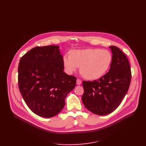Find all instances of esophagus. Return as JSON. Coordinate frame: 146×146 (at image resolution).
<instances>
[{
    "instance_id": "esophagus-1",
    "label": "esophagus",
    "mask_w": 146,
    "mask_h": 146,
    "mask_svg": "<svg viewBox=\"0 0 146 146\" xmlns=\"http://www.w3.org/2000/svg\"><path fill=\"white\" fill-rule=\"evenodd\" d=\"M81 83H82V81H81L80 79L77 78V85H80Z\"/></svg>"
}]
</instances>
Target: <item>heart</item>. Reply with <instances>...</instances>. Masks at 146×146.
Instances as JSON below:
<instances>
[{"instance_id": "obj_1", "label": "heart", "mask_w": 146, "mask_h": 146, "mask_svg": "<svg viewBox=\"0 0 146 146\" xmlns=\"http://www.w3.org/2000/svg\"><path fill=\"white\" fill-rule=\"evenodd\" d=\"M113 56L108 50L87 48L73 50L70 55L65 54L63 63L66 72L72 74L80 66L82 76L88 80H96L108 71L111 64Z\"/></svg>"}]
</instances>
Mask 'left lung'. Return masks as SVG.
<instances>
[{
    "mask_svg": "<svg viewBox=\"0 0 146 146\" xmlns=\"http://www.w3.org/2000/svg\"><path fill=\"white\" fill-rule=\"evenodd\" d=\"M110 48L113 60L109 71L99 80L82 83L84 105L100 116L111 113L119 107L129 90L131 78L130 63L124 53L116 46Z\"/></svg>",
    "mask_w": 146,
    "mask_h": 146,
    "instance_id": "1",
    "label": "left lung"
}]
</instances>
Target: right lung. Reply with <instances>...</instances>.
Here are the masks:
<instances>
[{
    "instance_id": "right-lung-1",
    "label": "right lung",
    "mask_w": 146,
    "mask_h": 146,
    "mask_svg": "<svg viewBox=\"0 0 146 146\" xmlns=\"http://www.w3.org/2000/svg\"><path fill=\"white\" fill-rule=\"evenodd\" d=\"M59 46L35 47L21 57L18 86L29 108L43 117L58 114L64 99L76 85L77 78L64 71Z\"/></svg>"
}]
</instances>
